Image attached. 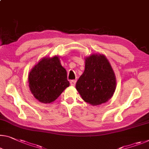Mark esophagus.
<instances>
[{"instance_id":"1","label":"esophagus","mask_w":149,"mask_h":149,"mask_svg":"<svg viewBox=\"0 0 149 149\" xmlns=\"http://www.w3.org/2000/svg\"><path fill=\"white\" fill-rule=\"evenodd\" d=\"M76 82H77V80H72V81H70V83L71 84V86H74L75 84H76Z\"/></svg>"}]
</instances>
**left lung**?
<instances>
[{
  "instance_id": "left-lung-1",
  "label": "left lung",
  "mask_w": 149,
  "mask_h": 149,
  "mask_svg": "<svg viewBox=\"0 0 149 149\" xmlns=\"http://www.w3.org/2000/svg\"><path fill=\"white\" fill-rule=\"evenodd\" d=\"M85 68L76 83L82 99L93 106L107 102L114 95L116 77L108 58L102 54L86 57Z\"/></svg>"
}]
</instances>
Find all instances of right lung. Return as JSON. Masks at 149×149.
I'll return each mask as SVG.
<instances>
[{
    "label": "right lung",
    "instance_id": "right-lung-1",
    "mask_svg": "<svg viewBox=\"0 0 149 149\" xmlns=\"http://www.w3.org/2000/svg\"><path fill=\"white\" fill-rule=\"evenodd\" d=\"M28 82L35 98L45 104L54 102L70 85L58 56L40 59L30 71Z\"/></svg>",
    "mask_w": 149,
    "mask_h": 149
}]
</instances>
